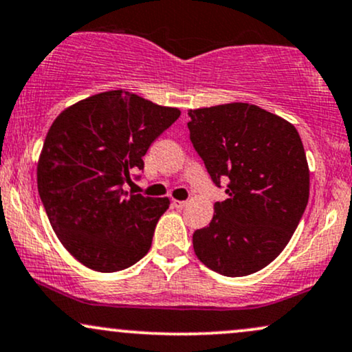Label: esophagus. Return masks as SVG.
Returning a JSON list of instances; mask_svg holds the SVG:
<instances>
[{"instance_id": "esophagus-1", "label": "esophagus", "mask_w": 352, "mask_h": 352, "mask_svg": "<svg viewBox=\"0 0 352 352\" xmlns=\"http://www.w3.org/2000/svg\"><path fill=\"white\" fill-rule=\"evenodd\" d=\"M172 205H173V206H175V208H177V210H184V208H185V206H187V201L173 200V201H172Z\"/></svg>"}]
</instances>
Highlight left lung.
<instances>
[{
    "instance_id": "obj_1",
    "label": "left lung",
    "mask_w": 352,
    "mask_h": 352,
    "mask_svg": "<svg viewBox=\"0 0 352 352\" xmlns=\"http://www.w3.org/2000/svg\"><path fill=\"white\" fill-rule=\"evenodd\" d=\"M188 118L193 149L228 195L193 232L195 254L226 277L257 272L289 244L307 208L302 139L289 121L249 103L190 109Z\"/></svg>"
}]
</instances>
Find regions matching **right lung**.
Wrapping results in <instances>:
<instances>
[{"instance_id": "obj_1", "label": "right lung", "mask_w": 352, "mask_h": 352, "mask_svg": "<svg viewBox=\"0 0 352 352\" xmlns=\"http://www.w3.org/2000/svg\"><path fill=\"white\" fill-rule=\"evenodd\" d=\"M179 116L177 108L113 90L78 101L52 122L37 188L55 234L83 265L118 272L149 252L168 198L128 193L124 184L141 179L151 144Z\"/></svg>"}]
</instances>
